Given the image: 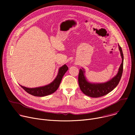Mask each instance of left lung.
<instances>
[{
  "label": "left lung",
  "mask_w": 135,
  "mask_h": 135,
  "mask_svg": "<svg viewBox=\"0 0 135 135\" xmlns=\"http://www.w3.org/2000/svg\"><path fill=\"white\" fill-rule=\"evenodd\" d=\"M119 49L122 58L118 74L109 81L103 84H91L86 80L84 76V70L80 69L78 75V82L80 90L83 93L91 97H100L108 94L118 85L123 74L124 56L122 47L119 45Z\"/></svg>",
  "instance_id": "left-lung-1"
}]
</instances>
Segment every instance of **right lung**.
<instances>
[{
    "mask_svg": "<svg viewBox=\"0 0 135 135\" xmlns=\"http://www.w3.org/2000/svg\"><path fill=\"white\" fill-rule=\"evenodd\" d=\"M68 67L67 65H65L59 69V71L57 76H56L55 79L47 85L39 87L36 88H28L20 85L22 89H23L27 93L30 94L34 96L43 97L49 95H50L55 92L59 88L61 81L62 80L63 75L67 71Z\"/></svg>",
    "mask_w": 135,
    "mask_h": 135,
    "instance_id": "obj_1",
    "label": "right lung"
}]
</instances>
